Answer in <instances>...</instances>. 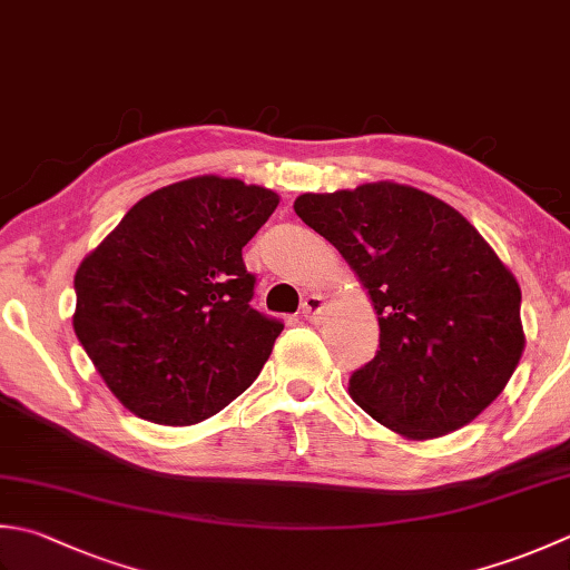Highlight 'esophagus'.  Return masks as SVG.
Segmentation results:
<instances>
[{"instance_id":"1","label":"esophagus","mask_w":570,"mask_h":570,"mask_svg":"<svg viewBox=\"0 0 570 570\" xmlns=\"http://www.w3.org/2000/svg\"><path fill=\"white\" fill-rule=\"evenodd\" d=\"M323 308H326V298H323L321 294H308L304 298V304H301V314H304L306 321H318Z\"/></svg>"}]
</instances>
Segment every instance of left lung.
<instances>
[{
  "label": "left lung",
  "mask_w": 570,
  "mask_h": 570,
  "mask_svg": "<svg viewBox=\"0 0 570 570\" xmlns=\"http://www.w3.org/2000/svg\"><path fill=\"white\" fill-rule=\"evenodd\" d=\"M294 212L375 306L381 345L348 381L367 415L428 440L494 403L523 353L521 288L460 212L395 183L301 195Z\"/></svg>",
  "instance_id": "1"
}]
</instances>
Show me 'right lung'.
<instances>
[{
  "label": "right lung",
  "mask_w": 570,
  "mask_h": 570,
  "mask_svg": "<svg viewBox=\"0 0 570 570\" xmlns=\"http://www.w3.org/2000/svg\"><path fill=\"white\" fill-rule=\"evenodd\" d=\"M276 205L272 189L215 175L167 185L78 266L76 338L132 415L195 425L262 373L284 323L252 308L242 247Z\"/></svg>",
  "instance_id": "right-lung-1"
}]
</instances>
